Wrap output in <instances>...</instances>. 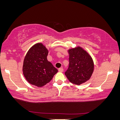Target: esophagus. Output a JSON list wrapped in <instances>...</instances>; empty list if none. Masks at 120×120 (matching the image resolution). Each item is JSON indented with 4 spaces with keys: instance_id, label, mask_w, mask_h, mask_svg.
Masks as SVG:
<instances>
[{
    "instance_id": "34e87169",
    "label": "esophagus",
    "mask_w": 120,
    "mask_h": 120,
    "mask_svg": "<svg viewBox=\"0 0 120 120\" xmlns=\"http://www.w3.org/2000/svg\"><path fill=\"white\" fill-rule=\"evenodd\" d=\"M58 71L60 72H63V68H60L58 69Z\"/></svg>"
}]
</instances>
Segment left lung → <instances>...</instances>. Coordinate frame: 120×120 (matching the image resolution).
Instances as JSON below:
<instances>
[{"instance_id": "left-lung-1", "label": "left lung", "mask_w": 120, "mask_h": 120, "mask_svg": "<svg viewBox=\"0 0 120 120\" xmlns=\"http://www.w3.org/2000/svg\"><path fill=\"white\" fill-rule=\"evenodd\" d=\"M69 67L65 75L70 82L80 85L91 78L94 70L92 58L86 51L78 46L68 50Z\"/></svg>"}]
</instances>
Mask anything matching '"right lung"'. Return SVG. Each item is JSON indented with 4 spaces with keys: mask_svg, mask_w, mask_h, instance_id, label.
I'll list each match as a JSON object with an SVG mask.
<instances>
[{
    "mask_svg": "<svg viewBox=\"0 0 120 120\" xmlns=\"http://www.w3.org/2000/svg\"><path fill=\"white\" fill-rule=\"evenodd\" d=\"M49 51L41 43H37L28 50L24 57L23 73L31 85L42 87L49 83L58 70L47 60Z\"/></svg>",
    "mask_w": 120,
    "mask_h": 120,
    "instance_id": "add662e5",
    "label": "right lung"
}]
</instances>
